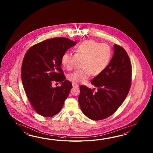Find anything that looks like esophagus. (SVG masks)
Returning <instances> with one entry per match:
<instances>
[{
	"instance_id": "obj_1",
	"label": "esophagus",
	"mask_w": 153,
	"mask_h": 153,
	"mask_svg": "<svg viewBox=\"0 0 153 153\" xmlns=\"http://www.w3.org/2000/svg\"><path fill=\"white\" fill-rule=\"evenodd\" d=\"M73 88H76V87H78L79 86V85L77 84H75V83H73Z\"/></svg>"
}]
</instances>
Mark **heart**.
<instances>
[{
	"label": "heart",
	"mask_w": 153,
	"mask_h": 153,
	"mask_svg": "<svg viewBox=\"0 0 153 153\" xmlns=\"http://www.w3.org/2000/svg\"><path fill=\"white\" fill-rule=\"evenodd\" d=\"M111 51L106 44L94 40H86L79 43L75 48V54L65 53L61 57L62 65L68 71H72L76 59L82 61L81 69L68 76L69 80L74 83L84 82L92 76L101 74L111 61Z\"/></svg>",
	"instance_id": "1"
}]
</instances>
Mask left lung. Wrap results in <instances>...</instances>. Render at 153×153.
Listing matches in <instances>:
<instances>
[{"mask_svg":"<svg viewBox=\"0 0 153 153\" xmlns=\"http://www.w3.org/2000/svg\"><path fill=\"white\" fill-rule=\"evenodd\" d=\"M113 56L107 67L91 83L97 91L85 85L80 86L78 97L83 113L93 120L109 117L127 97L132 81V65L125 50L115 44Z\"/></svg>","mask_w":153,"mask_h":153,"instance_id":"8db88e82","label":"left lung"}]
</instances>
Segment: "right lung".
Masks as SVG:
<instances>
[{
	"label": "right lung",
	"mask_w": 153,
	"mask_h": 153,
	"mask_svg": "<svg viewBox=\"0 0 153 153\" xmlns=\"http://www.w3.org/2000/svg\"><path fill=\"white\" fill-rule=\"evenodd\" d=\"M76 42L64 37L46 39L30 47L26 52L21 67L23 88L36 112L44 117L55 115L61 110L72 88L65 80L61 57ZM62 82L53 88V82Z\"/></svg>",
	"instance_id": "1"
}]
</instances>
